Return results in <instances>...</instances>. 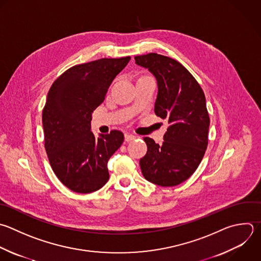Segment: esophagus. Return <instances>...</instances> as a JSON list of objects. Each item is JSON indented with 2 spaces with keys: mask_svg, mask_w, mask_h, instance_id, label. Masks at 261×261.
Returning a JSON list of instances; mask_svg holds the SVG:
<instances>
[{
  "mask_svg": "<svg viewBox=\"0 0 261 261\" xmlns=\"http://www.w3.org/2000/svg\"><path fill=\"white\" fill-rule=\"evenodd\" d=\"M135 139H136V136H134L132 134H125L124 135V141L125 142H130V141H133Z\"/></svg>",
  "mask_w": 261,
  "mask_h": 261,
  "instance_id": "34e87169",
  "label": "esophagus"
}]
</instances>
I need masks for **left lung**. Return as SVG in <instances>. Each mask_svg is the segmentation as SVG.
I'll return each instance as SVG.
<instances>
[{
	"instance_id": "8db88e82",
	"label": "left lung",
	"mask_w": 261,
	"mask_h": 261,
	"mask_svg": "<svg viewBox=\"0 0 261 261\" xmlns=\"http://www.w3.org/2000/svg\"><path fill=\"white\" fill-rule=\"evenodd\" d=\"M135 60L155 76L158 93L154 111L168 122L162 145L144 138L148 150L140 159L142 173L155 185L177 186L194 173L207 148L210 120L205 95L194 76L174 59L150 53Z\"/></svg>"
}]
</instances>
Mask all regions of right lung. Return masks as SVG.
I'll list each match as a JSON object with an SVG mask.
<instances>
[{"label":"right lung","mask_w":261,"mask_h":261,"mask_svg":"<svg viewBox=\"0 0 261 261\" xmlns=\"http://www.w3.org/2000/svg\"><path fill=\"white\" fill-rule=\"evenodd\" d=\"M129 60L103 58L75 65L49 90L42 115L45 149L56 176L75 193L95 192L108 181L107 162L124 137L112 130L96 138L91 132L92 113Z\"/></svg>","instance_id":"right-lung-1"}]
</instances>
